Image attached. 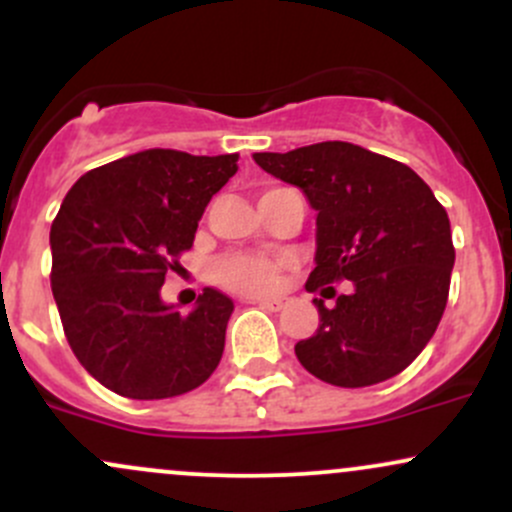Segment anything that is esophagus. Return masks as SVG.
Returning <instances> with one entry per match:
<instances>
[{"instance_id": "1", "label": "esophagus", "mask_w": 512, "mask_h": 512, "mask_svg": "<svg viewBox=\"0 0 512 512\" xmlns=\"http://www.w3.org/2000/svg\"><path fill=\"white\" fill-rule=\"evenodd\" d=\"M249 305H258V307H266V310H280L285 305L283 298H251Z\"/></svg>"}]
</instances>
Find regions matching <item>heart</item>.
Wrapping results in <instances>:
<instances>
[{"label":"heart","instance_id":"b5f03b06","mask_svg":"<svg viewBox=\"0 0 512 512\" xmlns=\"http://www.w3.org/2000/svg\"><path fill=\"white\" fill-rule=\"evenodd\" d=\"M283 261L263 254H224L212 263L210 276L222 288L244 295H263L276 288Z\"/></svg>","mask_w":512,"mask_h":512}]
</instances>
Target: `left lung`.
Listing matches in <instances>:
<instances>
[{
    "mask_svg": "<svg viewBox=\"0 0 512 512\" xmlns=\"http://www.w3.org/2000/svg\"><path fill=\"white\" fill-rule=\"evenodd\" d=\"M254 161L298 185L317 210V266L305 288L335 305L315 298L320 327L295 344L300 364L339 388L398 376L447 307L454 266L447 210L405 163L346 141L254 153ZM342 279L355 285L349 296L331 288Z\"/></svg>",
    "mask_w": 512,
    "mask_h": 512,
    "instance_id": "1",
    "label": "left lung"
}]
</instances>
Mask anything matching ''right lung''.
<instances>
[{
  "label": "right lung",
  "instance_id": "right-lung-1",
  "mask_svg": "<svg viewBox=\"0 0 512 512\" xmlns=\"http://www.w3.org/2000/svg\"><path fill=\"white\" fill-rule=\"evenodd\" d=\"M239 153L151 148L87 170L51 224V288L65 339L95 381L134 400L202 386L224 351L234 302L205 288L190 315L163 305L214 192Z\"/></svg>",
  "mask_w": 512,
  "mask_h": 512
}]
</instances>
